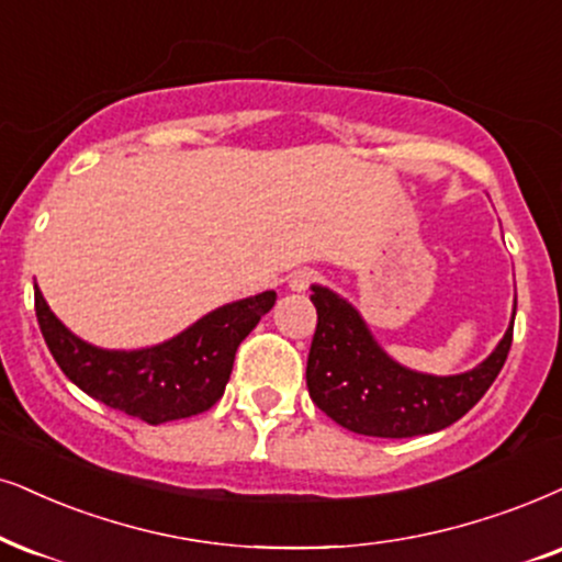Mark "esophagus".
Listing matches in <instances>:
<instances>
[{"label":"esophagus","instance_id":"obj_1","mask_svg":"<svg viewBox=\"0 0 562 562\" xmlns=\"http://www.w3.org/2000/svg\"><path fill=\"white\" fill-rule=\"evenodd\" d=\"M318 280V272L314 269H297V272L290 274V290H295V293H305L314 282Z\"/></svg>","mask_w":562,"mask_h":562}]
</instances>
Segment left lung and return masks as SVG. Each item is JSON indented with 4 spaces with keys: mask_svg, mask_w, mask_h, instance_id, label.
Masks as SVG:
<instances>
[{
    "mask_svg": "<svg viewBox=\"0 0 562 562\" xmlns=\"http://www.w3.org/2000/svg\"><path fill=\"white\" fill-rule=\"evenodd\" d=\"M318 324L305 383L314 404L342 428L375 438H412L449 428L477 404L506 363L514 316L495 350L472 371H412L379 345L366 318L329 288L311 285Z\"/></svg>",
    "mask_w": 562,
    "mask_h": 562,
    "instance_id": "8db88e82",
    "label": "left lung"
}]
</instances>
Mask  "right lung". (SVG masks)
Returning a JSON list of instances; mask_svg holds the SVG:
<instances>
[{
  "label": "right lung",
  "instance_id": "add662e5",
  "mask_svg": "<svg viewBox=\"0 0 562 562\" xmlns=\"http://www.w3.org/2000/svg\"><path fill=\"white\" fill-rule=\"evenodd\" d=\"M274 290L210 311L181 334L139 350H105L64 326L35 285V316L54 360L92 400L160 425L210 409L225 392L238 345L272 311Z\"/></svg>",
  "mask_w": 562,
  "mask_h": 562
}]
</instances>
